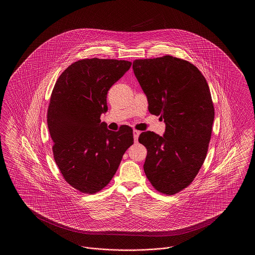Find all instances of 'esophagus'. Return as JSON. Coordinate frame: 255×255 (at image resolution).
Segmentation results:
<instances>
[{
    "label": "esophagus",
    "mask_w": 255,
    "mask_h": 255,
    "mask_svg": "<svg viewBox=\"0 0 255 255\" xmlns=\"http://www.w3.org/2000/svg\"><path fill=\"white\" fill-rule=\"evenodd\" d=\"M133 133L134 142H137V139H138V135H139V133H140V132H139V131H137V130H133Z\"/></svg>",
    "instance_id": "34e87169"
}]
</instances>
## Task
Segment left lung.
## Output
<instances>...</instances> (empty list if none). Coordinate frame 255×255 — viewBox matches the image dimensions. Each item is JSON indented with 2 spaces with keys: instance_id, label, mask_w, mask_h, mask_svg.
<instances>
[{
  "instance_id": "left-lung-1",
  "label": "left lung",
  "mask_w": 255,
  "mask_h": 255,
  "mask_svg": "<svg viewBox=\"0 0 255 255\" xmlns=\"http://www.w3.org/2000/svg\"><path fill=\"white\" fill-rule=\"evenodd\" d=\"M150 114L165 122L163 136L142 132L143 169L158 192L174 195L193 182L208 150L214 107L205 76L193 64L165 55L133 62Z\"/></svg>"
}]
</instances>
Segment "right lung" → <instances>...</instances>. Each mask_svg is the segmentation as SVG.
Returning <instances> with one entry per match:
<instances>
[{"instance_id":"obj_1","label":"right lung","mask_w":255,"mask_h":255,"mask_svg":"<svg viewBox=\"0 0 255 255\" xmlns=\"http://www.w3.org/2000/svg\"><path fill=\"white\" fill-rule=\"evenodd\" d=\"M132 63L117 59H82L70 65L52 90L48 127L54 160L65 181L94 194L113 179L125 151L133 143V129H107V94Z\"/></svg>"}]
</instances>
